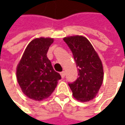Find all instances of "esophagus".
Wrapping results in <instances>:
<instances>
[{"instance_id":"esophagus-1","label":"esophagus","mask_w":125,"mask_h":125,"mask_svg":"<svg viewBox=\"0 0 125 125\" xmlns=\"http://www.w3.org/2000/svg\"><path fill=\"white\" fill-rule=\"evenodd\" d=\"M60 75H61L62 78H64V77H65V72H60Z\"/></svg>"}]
</instances>
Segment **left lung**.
Here are the masks:
<instances>
[{
    "label": "left lung",
    "mask_w": 125,
    "mask_h": 125,
    "mask_svg": "<svg viewBox=\"0 0 125 125\" xmlns=\"http://www.w3.org/2000/svg\"><path fill=\"white\" fill-rule=\"evenodd\" d=\"M74 56L79 77L68 85L73 97L80 102H89L98 93L104 79L103 66L98 54L85 37L76 35L65 37Z\"/></svg>",
    "instance_id": "8db88e82"
}]
</instances>
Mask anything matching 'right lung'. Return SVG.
<instances>
[{
	"label": "right lung",
	"instance_id": "add662e5",
	"mask_svg": "<svg viewBox=\"0 0 125 125\" xmlns=\"http://www.w3.org/2000/svg\"><path fill=\"white\" fill-rule=\"evenodd\" d=\"M53 42L52 38H36L32 40L22 55L17 68V78L22 92L28 97L41 101L50 96L55 90L59 73L53 70L46 56Z\"/></svg>",
	"mask_w": 125,
	"mask_h": 125
}]
</instances>
